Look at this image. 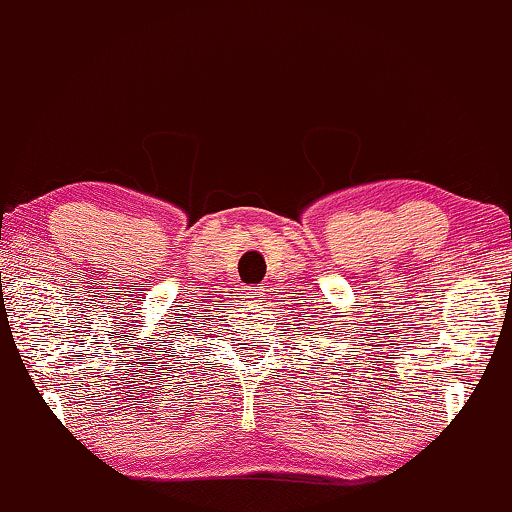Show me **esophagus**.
Wrapping results in <instances>:
<instances>
[{"mask_svg": "<svg viewBox=\"0 0 512 512\" xmlns=\"http://www.w3.org/2000/svg\"><path fill=\"white\" fill-rule=\"evenodd\" d=\"M257 294H259V290H253V292H250V299H253V297H257Z\"/></svg>", "mask_w": 512, "mask_h": 512, "instance_id": "1", "label": "esophagus"}]
</instances>
